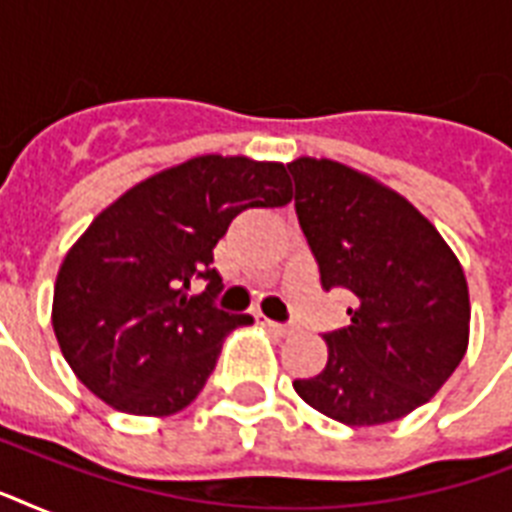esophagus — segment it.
<instances>
[{
    "mask_svg": "<svg viewBox=\"0 0 512 512\" xmlns=\"http://www.w3.org/2000/svg\"><path fill=\"white\" fill-rule=\"evenodd\" d=\"M265 327L271 329L273 335H279V337H287L295 332V327H289V324H276V321H268V319H265Z\"/></svg>",
    "mask_w": 512,
    "mask_h": 512,
    "instance_id": "obj_1",
    "label": "esophagus"
}]
</instances>
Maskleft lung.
<instances>
[{
    "label": "left lung",
    "mask_w": 512,
    "mask_h": 512,
    "mask_svg": "<svg viewBox=\"0 0 512 512\" xmlns=\"http://www.w3.org/2000/svg\"><path fill=\"white\" fill-rule=\"evenodd\" d=\"M287 170L321 284L353 295L348 327L324 335L327 366L292 382L297 396L353 428L401 420L428 404L468 350L460 260L412 201L372 175L313 156Z\"/></svg>",
    "instance_id": "8db88e82"
}]
</instances>
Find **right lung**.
Wrapping results in <instances>:
<instances>
[{
	"instance_id": "obj_1",
	"label": "right lung",
	"mask_w": 512,
	"mask_h": 512,
	"mask_svg": "<svg viewBox=\"0 0 512 512\" xmlns=\"http://www.w3.org/2000/svg\"><path fill=\"white\" fill-rule=\"evenodd\" d=\"M292 201L281 162L193 156L108 204L66 252L52 329L87 388L124 414L167 417L191 404L231 329L252 316L212 305L223 279L212 249L244 209ZM196 278L209 280L190 295Z\"/></svg>"
}]
</instances>
